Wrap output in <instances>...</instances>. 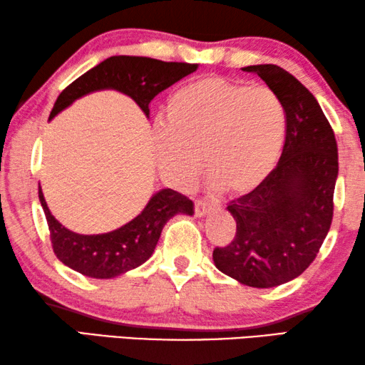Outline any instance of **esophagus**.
Wrapping results in <instances>:
<instances>
[{"label": "esophagus", "instance_id": "34e87169", "mask_svg": "<svg viewBox=\"0 0 365 365\" xmlns=\"http://www.w3.org/2000/svg\"><path fill=\"white\" fill-rule=\"evenodd\" d=\"M194 207H195L197 217H205V215L212 212V205L207 204V202H204V200H195Z\"/></svg>", "mask_w": 365, "mask_h": 365}]
</instances>
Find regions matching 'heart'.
Listing matches in <instances>:
<instances>
[{
    "label": "heart",
    "mask_w": 365,
    "mask_h": 365,
    "mask_svg": "<svg viewBox=\"0 0 365 365\" xmlns=\"http://www.w3.org/2000/svg\"><path fill=\"white\" fill-rule=\"evenodd\" d=\"M286 115L267 86L208 76L173 93L155 129L158 161L179 182L200 168L228 194H247L270 176L282 153Z\"/></svg>",
    "instance_id": "1"
}]
</instances>
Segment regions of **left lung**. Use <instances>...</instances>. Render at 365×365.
<instances>
[{
    "instance_id": "obj_1",
    "label": "left lung",
    "mask_w": 365,
    "mask_h": 365,
    "mask_svg": "<svg viewBox=\"0 0 365 365\" xmlns=\"http://www.w3.org/2000/svg\"><path fill=\"white\" fill-rule=\"evenodd\" d=\"M255 73L282 100L286 137L270 176L228 205L236 236L213 250L215 267L252 288H273L312 264L333 218L338 145L319 101L288 71L274 64Z\"/></svg>"
}]
</instances>
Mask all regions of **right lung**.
Instances as JSON below:
<instances>
[{
	"label": "right lung",
	"instance_id": "1",
	"mask_svg": "<svg viewBox=\"0 0 365 365\" xmlns=\"http://www.w3.org/2000/svg\"><path fill=\"white\" fill-rule=\"evenodd\" d=\"M199 68L190 63H166L145 56H111L95 66L59 93L50 121L77 98L98 91H118L133 98L148 118V103L155 95L171 87ZM53 250L66 267L86 277L108 279L134 270L150 259L170 218L178 213H194V204L173 189L155 192L145 208L129 223L103 235H79L53 217L38 186Z\"/></svg>",
	"mask_w": 365,
	"mask_h": 365
}]
</instances>
